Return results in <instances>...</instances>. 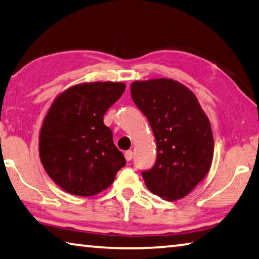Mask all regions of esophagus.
Returning <instances> with one entry per match:
<instances>
[{
    "instance_id": "esophagus-1",
    "label": "esophagus",
    "mask_w": 259,
    "mask_h": 259,
    "mask_svg": "<svg viewBox=\"0 0 259 259\" xmlns=\"http://www.w3.org/2000/svg\"><path fill=\"white\" fill-rule=\"evenodd\" d=\"M124 157L126 161H130L131 159H133V151H125L124 152Z\"/></svg>"
}]
</instances>
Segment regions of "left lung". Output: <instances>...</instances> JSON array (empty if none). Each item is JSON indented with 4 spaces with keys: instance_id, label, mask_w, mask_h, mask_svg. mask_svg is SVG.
<instances>
[{
    "instance_id": "obj_1",
    "label": "left lung",
    "mask_w": 259,
    "mask_h": 259,
    "mask_svg": "<svg viewBox=\"0 0 259 259\" xmlns=\"http://www.w3.org/2000/svg\"><path fill=\"white\" fill-rule=\"evenodd\" d=\"M130 89L156 140L155 164L142 172L147 188L166 201L185 198L211 166L213 137L208 116L195 95L171 78L135 81Z\"/></svg>"
}]
</instances>
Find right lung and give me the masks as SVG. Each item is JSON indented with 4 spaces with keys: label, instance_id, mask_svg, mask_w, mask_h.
Returning <instances> with one entry per match:
<instances>
[{
    "label": "right lung",
    "instance_id": "add662e5",
    "mask_svg": "<svg viewBox=\"0 0 259 259\" xmlns=\"http://www.w3.org/2000/svg\"><path fill=\"white\" fill-rule=\"evenodd\" d=\"M124 89L121 82L81 83L61 93L48 111L40 159L52 181L69 194H98L125 165L111 129L104 124L105 113Z\"/></svg>",
    "mask_w": 259,
    "mask_h": 259
}]
</instances>
